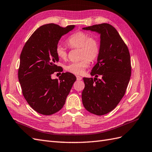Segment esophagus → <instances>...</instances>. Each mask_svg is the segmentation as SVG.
I'll return each mask as SVG.
<instances>
[{
    "mask_svg": "<svg viewBox=\"0 0 152 152\" xmlns=\"http://www.w3.org/2000/svg\"><path fill=\"white\" fill-rule=\"evenodd\" d=\"M76 79H77V80L80 81V80H82V77L80 76H76Z\"/></svg>",
    "mask_w": 152,
    "mask_h": 152,
    "instance_id": "esophagus-1",
    "label": "esophagus"
}]
</instances>
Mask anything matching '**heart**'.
Instances as JSON below:
<instances>
[{"instance_id":"b5f03b06","label":"heart","mask_w":152,"mask_h":152,"mask_svg":"<svg viewBox=\"0 0 152 152\" xmlns=\"http://www.w3.org/2000/svg\"><path fill=\"white\" fill-rule=\"evenodd\" d=\"M67 44L71 48H80L81 57L83 58L80 61L71 62L65 67L66 70L75 75H81L85 69L88 67L90 60L96 59L100 51V45L96 38L90 37L89 34L83 31L74 33L67 39ZM55 53L62 60L67 57V51L61 45H57L55 48Z\"/></svg>"}]
</instances>
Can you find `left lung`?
Wrapping results in <instances>:
<instances>
[{"mask_svg":"<svg viewBox=\"0 0 152 152\" xmlns=\"http://www.w3.org/2000/svg\"><path fill=\"white\" fill-rule=\"evenodd\" d=\"M83 29L100 34L101 45L97 63L90 72L95 77H83L82 102L91 113L104 115L114 110L125 95L131 75L129 51L110 24L94 25ZM99 75L101 79L96 78Z\"/></svg>","mask_w":152,"mask_h":152,"instance_id":"8db88e82","label":"left lung"}]
</instances>
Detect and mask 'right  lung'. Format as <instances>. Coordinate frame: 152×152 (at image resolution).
Wrapping results in <instances>:
<instances>
[{"label": "right lung", "instance_id": "obj_1", "mask_svg": "<svg viewBox=\"0 0 152 152\" xmlns=\"http://www.w3.org/2000/svg\"><path fill=\"white\" fill-rule=\"evenodd\" d=\"M75 27L42 25L32 34L21 51L18 80L25 100L39 113L50 115L61 110L76 80L71 72H62L58 80L51 77L55 72L63 71L57 66L59 59L56 46Z\"/></svg>", "mask_w": 152, "mask_h": 152}]
</instances>
